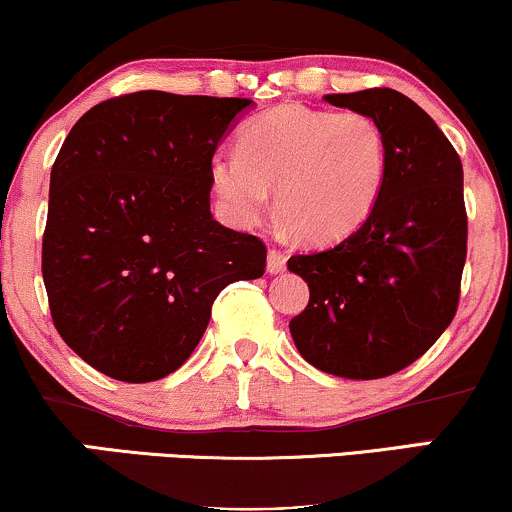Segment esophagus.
<instances>
[{"instance_id": "34e87169", "label": "esophagus", "mask_w": 512, "mask_h": 512, "mask_svg": "<svg viewBox=\"0 0 512 512\" xmlns=\"http://www.w3.org/2000/svg\"><path fill=\"white\" fill-rule=\"evenodd\" d=\"M286 269V255L281 250L272 248L267 252V272L269 274H281Z\"/></svg>"}]
</instances>
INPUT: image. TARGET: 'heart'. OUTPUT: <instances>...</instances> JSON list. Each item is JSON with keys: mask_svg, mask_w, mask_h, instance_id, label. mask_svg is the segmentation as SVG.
<instances>
[{"mask_svg": "<svg viewBox=\"0 0 512 512\" xmlns=\"http://www.w3.org/2000/svg\"><path fill=\"white\" fill-rule=\"evenodd\" d=\"M212 183L238 224L276 212L305 243H334L377 207L389 178V140L365 112L279 104L238 133V155H217Z\"/></svg>", "mask_w": 512, "mask_h": 512, "instance_id": "heart-1", "label": "heart"}]
</instances>
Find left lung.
Returning a JSON list of instances; mask_svg holds the SVG:
<instances>
[{
  "label": "left lung",
  "instance_id": "obj_1",
  "mask_svg": "<svg viewBox=\"0 0 512 512\" xmlns=\"http://www.w3.org/2000/svg\"><path fill=\"white\" fill-rule=\"evenodd\" d=\"M365 112L389 140L377 207L334 248L293 255L310 303L288 329L312 367L381 379L434 346L458 310L467 255L463 164L420 104L391 88L326 95Z\"/></svg>",
  "mask_w": 512,
  "mask_h": 512
}]
</instances>
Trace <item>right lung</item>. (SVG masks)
<instances>
[{
  "label": "right lung",
  "instance_id": "obj_1",
  "mask_svg": "<svg viewBox=\"0 0 512 512\" xmlns=\"http://www.w3.org/2000/svg\"><path fill=\"white\" fill-rule=\"evenodd\" d=\"M245 97L140 90L76 121L49 176L42 279L59 336L107 377L176 372L233 281L260 279V238L209 212L214 150Z\"/></svg>",
  "mask_w": 512,
  "mask_h": 512
}]
</instances>
